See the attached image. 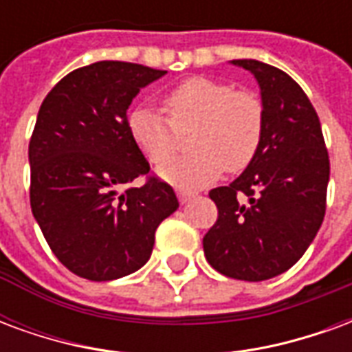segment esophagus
I'll return each mask as SVG.
<instances>
[{
    "instance_id": "esophagus-1",
    "label": "esophagus",
    "mask_w": 352,
    "mask_h": 352,
    "mask_svg": "<svg viewBox=\"0 0 352 352\" xmlns=\"http://www.w3.org/2000/svg\"><path fill=\"white\" fill-rule=\"evenodd\" d=\"M196 194L194 192H188V190H177V198H179V201L181 204H186V201H190L192 198H194Z\"/></svg>"
}]
</instances>
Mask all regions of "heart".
Returning <instances> with one entry per match:
<instances>
[{"label":"heart","mask_w":352,"mask_h":352,"mask_svg":"<svg viewBox=\"0 0 352 352\" xmlns=\"http://www.w3.org/2000/svg\"><path fill=\"white\" fill-rule=\"evenodd\" d=\"M166 115L153 109L131 111L128 130L145 158L162 166L180 148V135L192 133L188 157L160 168V177L177 186H201L226 169L243 171L260 151L264 105L251 90L226 80L190 77L164 98Z\"/></svg>","instance_id":"1"}]
</instances>
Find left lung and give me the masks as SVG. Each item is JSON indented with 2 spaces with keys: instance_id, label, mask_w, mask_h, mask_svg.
<instances>
[{
  "instance_id": "left-lung-1",
  "label": "left lung",
  "mask_w": 352,
  "mask_h": 352,
  "mask_svg": "<svg viewBox=\"0 0 352 352\" xmlns=\"http://www.w3.org/2000/svg\"><path fill=\"white\" fill-rule=\"evenodd\" d=\"M232 64L258 80L264 135L243 173L209 192L219 219L204 237V252L222 275L254 283L290 270L315 239L330 160L317 111L292 77L258 60Z\"/></svg>"
}]
</instances>
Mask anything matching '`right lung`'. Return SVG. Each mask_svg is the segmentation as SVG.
Returning <instances> with one entry per match:
<instances>
[{
    "label": "right lung",
    "instance_id": "1",
    "mask_svg": "<svg viewBox=\"0 0 352 352\" xmlns=\"http://www.w3.org/2000/svg\"><path fill=\"white\" fill-rule=\"evenodd\" d=\"M168 72L130 62L75 69L43 100L30 139V204L62 264L90 280L138 272L154 234L177 211L173 188L151 166L128 130L131 100ZM146 176L143 187H128Z\"/></svg>",
    "mask_w": 352,
    "mask_h": 352
}]
</instances>
